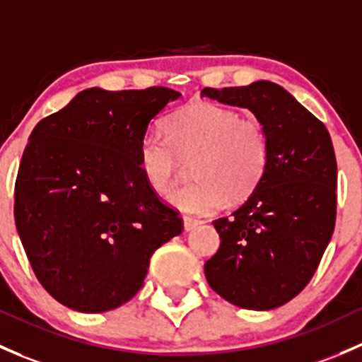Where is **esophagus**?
Returning <instances> with one entry per match:
<instances>
[{"label":"esophagus","instance_id":"esophagus-1","mask_svg":"<svg viewBox=\"0 0 362 362\" xmlns=\"http://www.w3.org/2000/svg\"><path fill=\"white\" fill-rule=\"evenodd\" d=\"M197 226H201V220L191 218V216H184V230H185V232L194 230Z\"/></svg>","mask_w":362,"mask_h":362}]
</instances>
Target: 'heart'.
<instances>
[{
  "instance_id": "heart-1",
  "label": "heart",
  "mask_w": 362,
  "mask_h": 362,
  "mask_svg": "<svg viewBox=\"0 0 362 362\" xmlns=\"http://www.w3.org/2000/svg\"><path fill=\"white\" fill-rule=\"evenodd\" d=\"M168 136L147 133L140 144V170L158 194L173 187L178 158H192V184L177 189L168 203L189 215H211L227 199H246L264 178L269 139L264 127L243 119L235 109L213 102H192L165 123Z\"/></svg>"
}]
</instances>
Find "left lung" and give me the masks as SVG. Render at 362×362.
<instances>
[{"label": "left lung", "instance_id": "1", "mask_svg": "<svg viewBox=\"0 0 362 362\" xmlns=\"http://www.w3.org/2000/svg\"><path fill=\"white\" fill-rule=\"evenodd\" d=\"M201 97L248 109L269 139L258 187L230 216L213 220L220 248L208 284L241 309L271 310L309 284L337 218V159L325 124L271 81L203 88Z\"/></svg>", "mask_w": 362, "mask_h": 362}]
</instances>
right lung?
Masks as SVG:
<instances>
[{"instance_id":"right-lung-1","label":"right lung","mask_w":362,"mask_h":362,"mask_svg":"<svg viewBox=\"0 0 362 362\" xmlns=\"http://www.w3.org/2000/svg\"><path fill=\"white\" fill-rule=\"evenodd\" d=\"M178 91L88 88L34 127L15 182V226L57 302L117 309L144 286L156 250L182 234L140 170L151 121Z\"/></svg>"}]
</instances>
